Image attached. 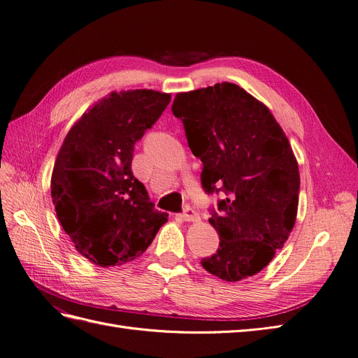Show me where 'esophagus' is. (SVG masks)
<instances>
[{
    "instance_id": "esophagus-1",
    "label": "esophagus",
    "mask_w": 358,
    "mask_h": 358,
    "mask_svg": "<svg viewBox=\"0 0 358 358\" xmlns=\"http://www.w3.org/2000/svg\"><path fill=\"white\" fill-rule=\"evenodd\" d=\"M180 217H181L184 221H187V222L199 221V215H197L192 208H186V210H184V213H182Z\"/></svg>"
}]
</instances>
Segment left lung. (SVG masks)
<instances>
[{
  "mask_svg": "<svg viewBox=\"0 0 358 358\" xmlns=\"http://www.w3.org/2000/svg\"><path fill=\"white\" fill-rule=\"evenodd\" d=\"M172 113L203 164L205 192L227 194L209 218L220 248L202 267L224 282L255 275L295 226L299 168L292 145L267 106L231 83L178 92Z\"/></svg>",
  "mask_w": 358,
  "mask_h": 358,
  "instance_id": "left-lung-1",
  "label": "left lung"
}]
</instances>
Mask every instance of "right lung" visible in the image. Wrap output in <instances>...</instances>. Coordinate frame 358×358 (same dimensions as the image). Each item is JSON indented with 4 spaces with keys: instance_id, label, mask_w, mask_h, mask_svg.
Here are the masks:
<instances>
[{
    "instance_id": "add662e5",
    "label": "right lung",
    "mask_w": 358,
    "mask_h": 358,
    "mask_svg": "<svg viewBox=\"0 0 358 358\" xmlns=\"http://www.w3.org/2000/svg\"><path fill=\"white\" fill-rule=\"evenodd\" d=\"M171 94L112 91L66 134L51 174V197L79 254L100 267L138 258L168 221L132 176L134 144L166 109Z\"/></svg>"
}]
</instances>
